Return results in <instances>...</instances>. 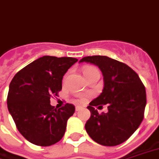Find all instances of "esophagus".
<instances>
[{"label":"esophagus","mask_w":159,"mask_h":159,"mask_svg":"<svg viewBox=\"0 0 159 159\" xmlns=\"http://www.w3.org/2000/svg\"><path fill=\"white\" fill-rule=\"evenodd\" d=\"M80 108H81V107L77 106V107H75V110H76V111L78 112V111H80Z\"/></svg>","instance_id":"34e87169"}]
</instances>
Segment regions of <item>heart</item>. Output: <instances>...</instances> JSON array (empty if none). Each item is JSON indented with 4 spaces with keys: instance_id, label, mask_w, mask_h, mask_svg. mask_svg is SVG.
I'll use <instances>...</instances> for the list:
<instances>
[{
    "instance_id": "obj_1",
    "label": "heart",
    "mask_w": 159,
    "mask_h": 159,
    "mask_svg": "<svg viewBox=\"0 0 159 159\" xmlns=\"http://www.w3.org/2000/svg\"><path fill=\"white\" fill-rule=\"evenodd\" d=\"M91 68H91V67H90V68H85V69H84V72L88 71V70H89V69H91Z\"/></svg>"
}]
</instances>
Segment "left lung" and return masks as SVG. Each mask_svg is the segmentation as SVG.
Segmentation results:
<instances>
[{"instance_id": "left-lung-1", "label": "left lung", "mask_w": 159, "mask_h": 159, "mask_svg": "<svg viewBox=\"0 0 159 159\" xmlns=\"http://www.w3.org/2000/svg\"><path fill=\"white\" fill-rule=\"evenodd\" d=\"M80 62L97 65L102 73V92L87 108L91 117L84 125L98 144L113 147L125 142L138 129L144 118L147 96L138 75L125 63L107 56L84 57ZM108 104V113L98 114L94 106Z\"/></svg>"}]
</instances>
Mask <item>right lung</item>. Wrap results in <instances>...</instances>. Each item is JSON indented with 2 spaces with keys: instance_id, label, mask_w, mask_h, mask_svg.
I'll return each instance as SVG.
<instances>
[{
  "instance_id": "obj_1",
  "label": "right lung",
  "mask_w": 159,
  "mask_h": 159,
  "mask_svg": "<svg viewBox=\"0 0 159 159\" xmlns=\"http://www.w3.org/2000/svg\"><path fill=\"white\" fill-rule=\"evenodd\" d=\"M78 61L73 57L44 56L18 72L11 80L7 108L18 131L27 141L47 147L64 135L67 121L75 113L73 104L60 109L50 104L62 90L63 75Z\"/></svg>"
}]
</instances>
